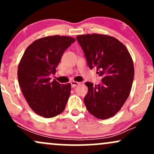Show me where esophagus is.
<instances>
[{"label": "esophagus", "mask_w": 154, "mask_h": 154, "mask_svg": "<svg viewBox=\"0 0 154 154\" xmlns=\"http://www.w3.org/2000/svg\"><path fill=\"white\" fill-rule=\"evenodd\" d=\"M70 84H71L72 88H75V87H76V86H77V85H78L79 84V82H75V81H72V82H70Z\"/></svg>", "instance_id": "esophagus-1"}]
</instances>
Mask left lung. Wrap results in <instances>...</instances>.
<instances>
[{"label": "left lung", "instance_id": "1", "mask_svg": "<svg viewBox=\"0 0 154 154\" xmlns=\"http://www.w3.org/2000/svg\"><path fill=\"white\" fill-rule=\"evenodd\" d=\"M78 42L88 66L102 77L98 85L85 83L84 98L90 113L100 119L112 117L120 110L131 91L134 65L127 48L117 39L105 35H78Z\"/></svg>", "mask_w": 154, "mask_h": 154}]
</instances>
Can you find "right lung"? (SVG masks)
I'll list each match as a JSON object with an SVG mask.
<instances>
[{
  "instance_id": "right-lung-1",
  "label": "right lung",
  "mask_w": 154,
  "mask_h": 154,
  "mask_svg": "<svg viewBox=\"0 0 154 154\" xmlns=\"http://www.w3.org/2000/svg\"><path fill=\"white\" fill-rule=\"evenodd\" d=\"M75 40L60 35L45 37L35 40L24 51L18 66L19 84L29 106L38 115L51 118L64 110L71 85L51 81L50 77Z\"/></svg>"
}]
</instances>
